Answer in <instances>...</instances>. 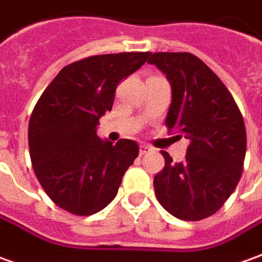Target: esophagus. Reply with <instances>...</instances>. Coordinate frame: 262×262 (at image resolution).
Wrapping results in <instances>:
<instances>
[{
    "label": "esophagus",
    "instance_id": "esophagus-1",
    "mask_svg": "<svg viewBox=\"0 0 262 262\" xmlns=\"http://www.w3.org/2000/svg\"><path fill=\"white\" fill-rule=\"evenodd\" d=\"M152 149L149 147V146H146V145H140V156H143V155L146 154H149Z\"/></svg>",
    "mask_w": 262,
    "mask_h": 262
}]
</instances>
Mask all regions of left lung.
<instances>
[{
  "label": "left lung",
  "mask_w": 262,
  "mask_h": 262,
  "mask_svg": "<svg viewBox=\"0 0 262 262\" xmlns=\"http://www.w3.org/2000/svg\"><path fill=\"white\" fill-rule=\"evenodd\" d=\"M147 63L172 86L165 126L189 139L183 162L175 163L162 150L165 168L155 176V195L179 220H205L227 202L243 175L247 132L241 110L220 77L191 53H154Z\"/></svg>",
  "instance_id": "obj_1"
}]
</instances>
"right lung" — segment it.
Here are the masks:
<instances>
[{
	"mask_svg": "<svg viewBox=\"0 0 262 262\" xmlns=\"http://www.w3.org/2000/svg\"><path fill=\"white\" fill-rule=\"evenodd\" d=\"M150 53L86 57L66 66L42 92L28 123L34 173L49 198L67 212L87 216L115 199L124 172L138 158L129 139L101 140L96 127L112 110L117 84Z\"/></svg>",
	"mask_w": 262,
	"mask_h": 262,
	"instance_id": "1",
	"label": "right lung"
}]
</instances>
